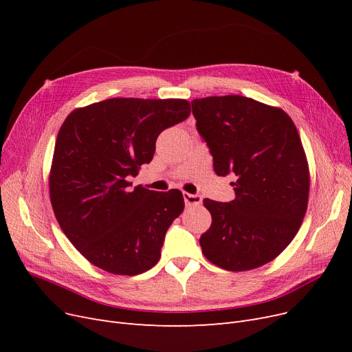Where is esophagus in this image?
Here are the masks:
<instances>
[{"label": "esophagus", "instance_id": "obj_1", "mask_svg": "<svg viewBox=\"0 0 352 352\" xmlns=\"http://www.w3.org/2000/svg\"><path fill=\"white\" fill-rule=\"evenodd\" d=\"M184 199H186L187 206H199L202 202V197L199 194H190V192H182Z\"/></svg>", "mask_w": 352, "mask_h": 352}]
</instances>
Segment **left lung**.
<instances>
[{
  "label": "left lung",
  "instance_id": "obj_1",
  "mask_svg": "<svg viewBox=\"0 0 352 352\" xmlns=\"http://www.w3.org/2000/svg\"><path fill=\"white\" fill-rule=\"evenodd\" d=\"M191 105L215 174L236 178L235 199H204L212 223L199 238L202 254L228 271L261 267L288 247L307 211L309 171L297 126L281 108L243 96Z\"/></svg>",
  "mask_w": 352,
  "mask_h": 352
}]
</instances>
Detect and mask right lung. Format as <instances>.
<instances>
[{
  "label": "right lung",
  "instance_id": "obj_1",
  "mask_svg": "<svg viewBox=\"0 0 352 352\" xmlns=\"http://www.w3.org/2000/svg\"><path fill=\"white\" fill-rule=\"evenodd\" d=\"M187 100L109 98L74 109L61 125L50 198L63 232L96 267L138 275L161 256L166 230L184 210L179 190L131 188L165 128L190 117Z\"/></svg>",
  "mask_w": 352,
  "mask_h": 352
}]
</instances>
